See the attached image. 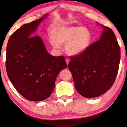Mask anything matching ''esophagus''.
I'll list each match as a JSON object with an SVG mask.
<instances>
[{"label": "esophagus", "mask_w": 127, "mask_h": 127, "mask_svg": "<svg viewBox=\"0 0 127 127\" xmlns=\"http://www.w3.org/2000/svg\"><path fill=\"white\" fill-rule=\"evenodd\" d=\"M65 61H66V64H67V65H68V64H69V58H65Z\"/></svg>", "instance_id": "esophagus-1"}]
</instances>
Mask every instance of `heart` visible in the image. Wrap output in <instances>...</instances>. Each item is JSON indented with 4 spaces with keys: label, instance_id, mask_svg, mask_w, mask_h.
I'll return each instance as SVG.
<instances>
[{
    "label": "heart",
    "instance_id": "1",
    "mask_svg": "<svg viewBox=\"0 0 127 127\" xmlns=\"http://www.w3.org/2000/svg\"><path fill=\"white\" fill-rule=\"evenodd\" d=\"M55 37L51 39L54 47L61 48V43H66V50L70 54H79L90 46L91 34L85 27L61 26L55 30Z\"/></svg>",
    "mask_w": 127,
    "mask_h": 127
}]
</instances>
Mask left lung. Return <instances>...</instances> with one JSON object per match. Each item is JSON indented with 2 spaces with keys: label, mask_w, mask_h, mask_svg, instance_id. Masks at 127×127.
<instances>
[{
  "label": "left lung",
  "mask_w": 127,
  "mask_h": 127,
  "mask_svg": "<svg viewBox=\"0 0 127 127\" xmlns=\"http://www.w3.org/2000/svg\"><path fill=\"white\" fill-rule=\"evenodd\" d=\"M100 39L70 57L68 68L81 96L95 98L112 87L119 71L120 47L113 31L103 27Z\"/></svg>",
  "instance_id": "1"
}]
</instances>
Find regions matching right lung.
I'll return each instance as SVG.
<instances>
[{
    "mask_svg": "<svg viewBox=\"0 0 127 127\" xmlns=\"http://www.w3.org/2000/svg\"><path fill=\"white\" fill-rule=\"evenodd\" d=\"M46 16L15 31L8 39L6 48L8 77L17 91L31 101L48 98L54 89L59 73L67 66L65 57L49 54L41 38L32 35Z\"/></svg>",
    "mask_w": 127,
    "mask_h": 127,
    "instance_id": "obj_1",
    "label": "right lung"
}]
</instances>
